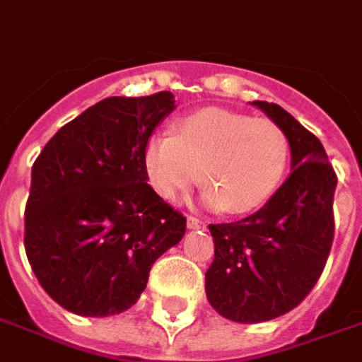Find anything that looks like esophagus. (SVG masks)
<instances>
[{
    "instance_id": "obj_1",
    "label": "esophagus",
    "mask_w": 362,
    "mask_h": 362,
    "mask_svg": "<svg viewBox=\"0 0 362 362\" xmlns=\"http://www.w3.org/2000/svg\"><path fill=\"white\" fill-rule=\"evenodd\" d=\"M187 226H189L191 230H195V228H205V223H201L195 216H187Z\"/></svg>"
}]
</instances>
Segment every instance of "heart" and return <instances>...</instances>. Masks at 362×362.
<instances>
[{
    "label": "heart",
    "mask_w": 362,
    "mask_h": 362,
    "mask_svg": "<svg viewBox=\"0 0 362 362\" xmlns=\"http://www.w3.org/2000/svg\"><path fill=\"white\" fill-rule=\"evenodd\" d=\"M290 159V141L270 119L224 108H203L179 119L173 134H156L146 148L151 187L177 201L201 179L203 205L250 213L278 191Z\"/></svg>",
    "instance_id": "1"
}]
</instances>
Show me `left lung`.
Returning <instances> with one entry per match:
<instances>
[{
    "mask_svg": "<svg viewBox=\"0 0 362 362\" xmlns=\"http://www.w3.org/2000/svg\"><path fill=\"white\" fill-rule=\"evenodd\" d=\"M252 106L288 136L291 173L260 211L209 224L214 260L205 274L206 300L236 323L270 321L298 308L325 268L335 233L337 175L321 141L278 104Z\"/></svg>",
    "mask_w": 362,
    "mask_h": 362,
    "instance_id": "1",
    "label": "left lung"
}]
</instances>
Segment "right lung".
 <instances>
[{
  "mask_svg": "<svg viewBox=\"0 0 362 362\" xmlns=\"http://www.w3.org/2000/svg\"><path fill=\"white\" fill-rule=\"evenodd\" d=\"M171 92L110 96L64 124L35 159L25 252L43 290L82 317L129 310L187 218L148 185L146 148Z\"/></svg>",
  "mask_w": 362,
  "mask_h": 362,
  "instance_id": "1",
  "label": "right lung"
}]
</instances>
